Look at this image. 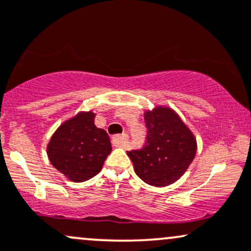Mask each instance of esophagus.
<instances>
[{
  "instance_id": "obj_1",
  "label": "esophagus",
  "mask_w": 251,
  "mask_h": 251,
  "mask_svg": "<svg viewBox=\"0 0 251 251\" xmlns=\"http://www.w3.org/2000/svg\"><path fill=\"white\" fill-rule=\"evenodd\" d=\"M127 139H128V136L126 133H124V134H118V136L113 137L112 142L113 144H114V147L124 148L126 145V143H127Z\"/></svg>"
}]
</instances>
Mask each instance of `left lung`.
Here are the masks:
<instances>
[{
  "instance_id": "8db88e82",
  "label": "left lung",
  "mask_w": 251,
  "mask_h": 251,
  "mask_svg": "<svg viewBox=\"0 0 251 251\" xmlns=\"http://www.w3.org/2000/svg\"><path fill=\"white\" fill-rule=\"evenodd\" d=\"M148 133L144 147L127 151L134 172L155 187L174 183L184 174L197 152V140L173 109L156 107L144 114Z\"/></svg>"
}]
</instances>
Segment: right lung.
Instances as JSON below:
<instances>
[{
  "instance_id": "obj_1",
  "label": "right lung",
  "mask_w": 251,
  "mask_h": 251,
  "mask_svg": "<svg viewBox=\"0 0 251 251\" xmlns=\"http://www.w3.org/2000/svg\"><path fill=\"white\" fill-rule=\"evenodd\" d=\"M94 119L93 112L78 113L57 128L48 145L52 166L74 182L99 174L112 151L108 134L96 127Z\"/></svg>"
}]
</instances>
